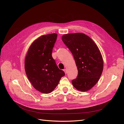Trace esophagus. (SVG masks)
Here are the masks:
<instances>
[{"instance_id": "34e87169", "label": "esophagus", "mask_w": 124, "mask_h": 124, "mask_svg": "<svg viewBox=\"0 0 124 124\" xmlns=\"http://www.w3.org/2000/svg\"><path fill=\"white\" fill-rule=\"evenodd\" d=\"M63 71H64V72H65V73H66V74H67V69H63Z\"/></svg>"}]
</instances>
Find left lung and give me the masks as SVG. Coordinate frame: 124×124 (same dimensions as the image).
<instances>
[{
    "label": "left lung",
    "mask_w": 124,
    "mask_h": 124,
    "mask_svg": "<svg viewBox=\"0 0 124 124\" xmlns=\"http://www.w3.org/2000/svg\"><path fill=\"white\" fill-rule=\"evenodd\" d=\"M62 40L72 53L78 68L73 86L78 91H88L97 83L103 71V59L98 46L82 33L64 35Z\"/></svg>",
    "instance_id": "8db88e82"
}]
</instances>
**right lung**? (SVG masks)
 Here are the masks:
<instances>
[{
	"mask_svg": "<svg viewBox=\"0 0 124 124\" xmlns=\"http://www.w3.org/2000/svg\"><path fill=\"white\" fill-rule=\"evenodd\" d=\"M57 37L56 33H52L36 40L30 46L25 60L28 80L33 87L44 93L53 91L65 75L52 56Z\"/></svg>",
	"mask_w": 124,
	"mask_h": 124,
	"instance_id": "obj_1",
	"label": "right lung"
}]
</instances>
